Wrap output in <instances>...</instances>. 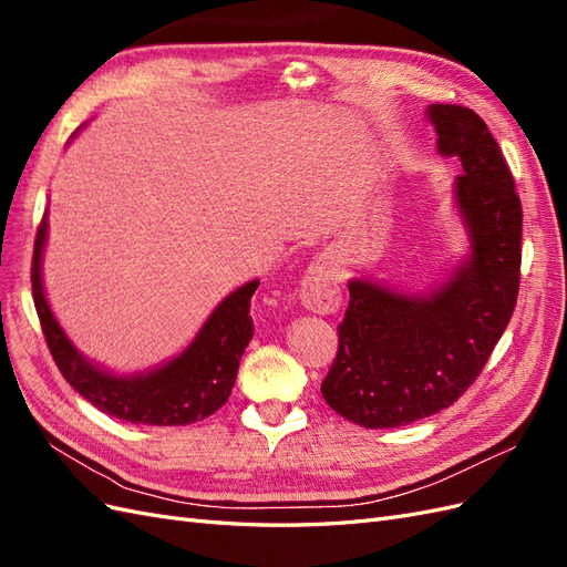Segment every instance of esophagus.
Here are the masks:
<instances>
[{
	"instance_id": "34e87169",
	"label": "esophagus",
	"mask_w": 567,
	"mask_h": 567,
	"mask_svg": "<svg viewBox=\"0 0 567 567\" xmlns=\"http://www.w3.org/2000/svg\"><path fill=\"white\" fill-rule=\"evenodd\" d=\"M300 300L315 315H333L340 307L338 271L331 260H319L305 274L300 284Z\"/></svg>"
}]
</instances>
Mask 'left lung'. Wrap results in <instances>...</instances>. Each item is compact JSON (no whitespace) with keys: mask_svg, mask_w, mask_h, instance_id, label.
Instances as JSON below:
<instances>
[{"mask_svg":"<svg viewBox=\"0 0 567 567\" xmlns=\"http://www.w3.org/2000/svg\"><path fill=\"white\" fill-rule=\"evenodd\" d=\"M442 156H458L456 203L473 255L427 298L350 281L326 404L364 427H400L454 404L485 369L520 288L523 205L508 163L473 109L433 104Z\"/></svg>","mask_w":567,"mask_h":567,"instance_id":"obj_1","label":"left lung"}]
</instances>
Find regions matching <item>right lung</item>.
Wrapping results in <instances>:
<instances>
[{"instance_id": "add662e5", "label": "right lung", "mask_w": 567, "mask_h": 567, "mask_svg": "<svg viewBox=\"0 0 567 567\" xmlns=\"http://www.w3.org/2000/svg\"><path fill=\"white\" fill-rule=\"evenodd\" d=\"M47 234V215L42 217L35 252H32L30 281L32 300L42 323L47 348L63 379L84 400L120 421L134 425H186L200 421L229 400L236 381L238 359L246 352L255 333L250 300L260 281H250L221 302L205 321L196 340L177 359L148 375L117 379L92 367L65 338L51 315L42 288V246Z\"/></svg>"}]
</instances>
